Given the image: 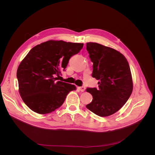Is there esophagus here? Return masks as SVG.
Segmentation results:
<instances>
[{
	"instance_id": "1",
	"label": "esophagus",
	"mask_w": 155,
	"mask_h": 155,
	"mask_svg": "<svg viewBox=\"0 0 155 155\" xmlns=\"http://www.w3.org/2000/svg\"><path fill=\"white\" fill-rule=\"evenodd\" d=\"M78 88L81 92H84L85 91V87H78Z\"/></svg>"
}]
</instances>
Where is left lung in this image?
I'll return each mask as SVG.
<instances>
[{
	"mask_svg": "<svg viewBox=\"0 0 155 155\" xmlns=\"http://www.w3.org/2000/svg\"><path fill=\"white\" fill-rule=\"evenodd\" d=\"M87 50L93 63L92 76L99 88H87L93 99L86 107L101 117L114 114L128 100L133 92L130 69L125 56L113 48L87 43Z\"/></svg>",
	"mask_w": 155,
	"mask_h": 155,
	"instance_id": "left-lung-1",
	"label": "left lung"
}]
</instances>
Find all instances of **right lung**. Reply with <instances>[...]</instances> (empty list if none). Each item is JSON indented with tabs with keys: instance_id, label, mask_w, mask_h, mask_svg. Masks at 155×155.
<instances>
[{
	"instance_id": "1",
	"label": "right lung",
	"mask_w": 155,
	"mask_h": 155,
	"mask_svg": "<svg viewBox=\"0 0 155 155\" xmlns=\"http://www.w3.org/2000/svg\"><path fill=\"white\" fill-rule=\"evenodd\" d=\"M83 43L48 41L34 46L17 72L18 91L25 104L35 112L50 113L61 106L68 94L76 89L58 81L70 58L79 53Z\"/></svg>"
}]
</instances>
